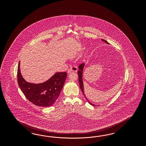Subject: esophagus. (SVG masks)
Masks as SVG:
<instances>
[{"instance_id":"1","label":"esophagus","mask_w":146,"mask_h":146,"mask_svg":"<svg viewBox=\"0 0 146 146\" xmlns=\"http://www.w3.org/2000/svg\"><path fill=\"white\" fill-rule=\"evenodd\" d=\"M78 70V67L76 66H72L71 68L68 70V73H70L71 72H76Z\"/></svg>"}]
</instances>
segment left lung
Instances as JSON below:
<instances>
[{"mask_svg":"<svg viewBox=\"0 0 146 146\" xmlns=\"http://www.w3.org/2000/svg\"><path fill=\"white\" fill-rule=\"evenodd\" d=\"M102 41L103 42H105L106 43V44H109V43L106 41V40H103V39H102ZM84 65H85V64H84V62H83V63H81L80 65L79 66V70H78V76H79V86H80V88L81 89V91H82V92L83 93V94H84V97L86 98V100L88 101L89 103L90 104V105H92V106H95L96 105L95 104H93L92 103H91V102L89 101V100H88V98L86 97V95H85V94H84V82H83V80H82V75H83V70H84ZM97 106H98L97 105Z\"/></svg>","mask_w":146,"mask_h":146,"instance_id":"left-lung-1","label":"left lung"}]
</instances>
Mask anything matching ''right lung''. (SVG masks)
Here are the masks:
<instances>
[{
    "label": "right lung",
    "instance_id": "add662e5",
    "mask_svg": "<svg viewBox=\"0 0 146 146\" xmlns=\"http://www.w3.org/2000/svg\"><path fill=\"white\" fill-rule=\"evenodd\" d=\"M20 62L18 68V82L22 93L37 106H51L56 102L66 79V72H56L49 79L40 84L28 82L22 77Z\"/></svg>",
    "mask_w": 146,
    "mask_h": 146
}]
</instances>
